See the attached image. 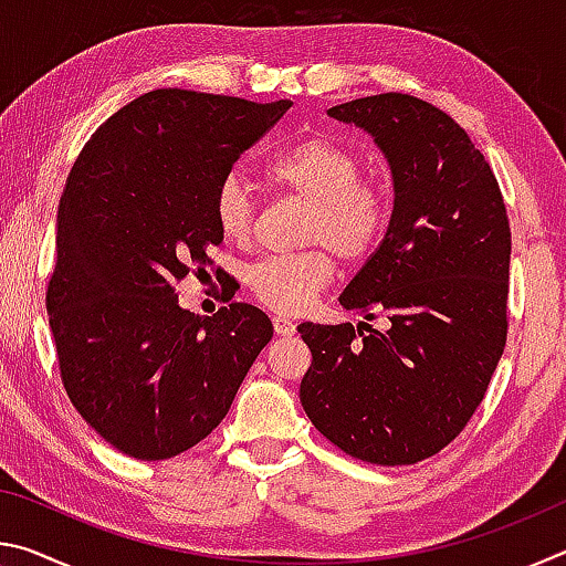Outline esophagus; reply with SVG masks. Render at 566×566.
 <instances>
[{
  "label": "esophagus",
  "mask_w": 566,
  "mask_h": 566,
  "mask_svg": "<svg viewBox=\"0 0 566 566\" xmlns=\"http://www.w3.org/2000/svg\"><path fill=\"white\" fill-rule=\"evenodd\" d=\"M272 324H274V332H276V337H292V334L296 332L294 322L284 319V317H274V319H272Z\"/></svg>",
  "instance_id": "34e87169"
}]
</instances>
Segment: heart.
<instances>
[{
    "mask_svg": "<svg viewBox=\"0 0 566 566\" xmlns=\"http://www.w3.org/2000/svg\"><path fill=\"white\" fill-rule=\"evenodd\" d=\"M264 179L274 191L310 205L300 254L264 256L247 272V286L264 306L296 314L314 302L334 276V254L357 264L375 252L389 227V195L361 177V161L327 134H310L270 159ZM214 222L229 242H247L256 222V197L239 175L214 191Z\"/></svg>",
    "mask_w": 566,
    "mask_h": 566,
    "instance_id": "b5f03b06",
    "label": "heart"
}]
</instances>
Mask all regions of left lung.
Wrapping results in <instances>:
<instances>
[{
    "instance_id": "1",
    "label": "left lung",
    "mask_w": 566,
    "mask_h": 566,
    "mask_svg": "<svg viewBox=\"0 0 566 566\" xmlns=\"http://www.w3.org/2000/svg\"><path fill=\"white\" fill-rule=\"evenodd\" d=\"M367 129L391 167L387 234L339 296L354 324L296 327L312 352V424L369 464H417L457 439L506 344L512 232L496 177L434 104L387 92L327 109ZM385 316L381 331L371 318Z\"/></svg>"
}]
</instances>
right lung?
<instances>
[{
	"instance_id": "1",
	"label": "right lung",
	"mask_w": 566,
	"mask_h": 566,
	"mask_svg": "<svg viewBox=\"0 0 566 566\" xmlns=\"http://www.w3.org/2000/svg\"><path fill=\"white\" fill-rule=\"evenodd\" d=\"M290 107L147 92L92 134L66 177L46 312L66 395L122 454L157 462L202 442L272 339L256 306L199 317L175 284L214 264L219 181Z\"/></svg>"
}]
</instances>
